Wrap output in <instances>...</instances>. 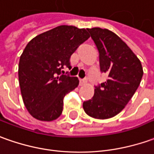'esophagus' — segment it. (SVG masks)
<instances>
[{
    "mask_svg": "<svg viewBox=\"0 0 154 154\" xmlns=\"http://www.w3.org/2000/svg\"><path fill=\"white\" fill-rule=\"evenodd\" d=\"M86 82H87L86 79H79V85H84L86 84Z\"/></svg>",
    "mask_w": 154,
    "mask_h": 154,
    "instance_id": "1",
    "label": "esophagus"
}]
</instances>
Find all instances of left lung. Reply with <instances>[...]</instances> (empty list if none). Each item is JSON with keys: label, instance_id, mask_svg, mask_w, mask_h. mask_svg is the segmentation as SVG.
Instances as JSON below:
<instances>
[{"label": "left lung", "instance_id": "left-lung-1", "mask_svg": "<svg viewBox=\"0 0 154 154\" xmlns=\"http://www.w3.org/2000/svg\"><path fill=\"white\" fill-rule=\"evenodd\" d=\"M99 52L102 73L107 80L95 86L94 96L83 103L85 112L99 119L112 118L122 111L141 83L143 70L131 48L107 29H86Z\"/></svg>", "mask_w": 154, "mask_h": 154}]
</instances>
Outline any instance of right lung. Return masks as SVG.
Masks as SVG:
<instances>
[{
	"mask_svg": "<svg viewBox=\"0 0 154 154\" xmlns=\"http://www.w3.org/2000/svg\"><path fill=\"white\" fill-rule=\"evenodd\" d=\"M89 34L85 29L61 25L33 38L22 53L18 80L24 106L41 121H52L63 112V97L79 85L77 77L63 75L70 57Z\"/></svg>",
	"mask_w": 154,
	"mask_h": 154,
	"instance_id": "obj_1",
	"label": "right lung"
}]
</instances>
